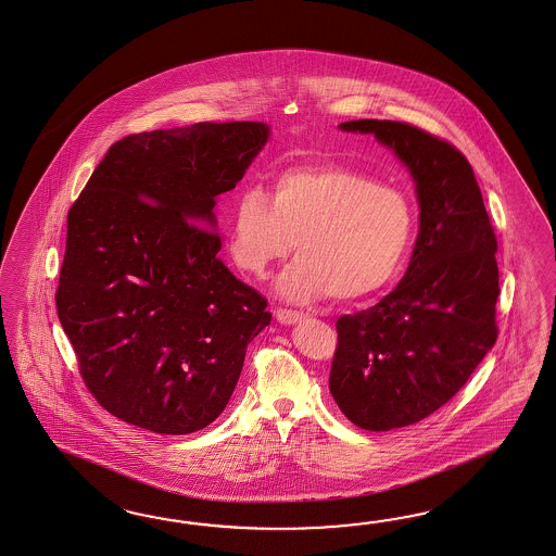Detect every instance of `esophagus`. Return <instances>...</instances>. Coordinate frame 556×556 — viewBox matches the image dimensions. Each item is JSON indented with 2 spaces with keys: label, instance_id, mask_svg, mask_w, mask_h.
Here are the masks:
<instances>
[{
  "label": "esophagus",
  "instance_id": "obj_1",
  "mask_svg": "<svg viewBox=\"0 0 556 556\" xmlns=\"http://www.w3.org/2000/svg\"><path fill=\"white\" fill-rule=\"evenodd\" d=\"M302 318H304V314L296 313V311H286V308H278L276 311V320L280 325H296Z\"/></svg>",
  "mask_w": 556,
  "mask_h": 556
}]
</instances>
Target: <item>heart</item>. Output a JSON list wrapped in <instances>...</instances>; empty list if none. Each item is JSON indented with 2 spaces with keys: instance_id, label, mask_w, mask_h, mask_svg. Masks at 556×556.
I'll list each match as a JSON object with an SVG mask.
<instances>
[{
  "instance_id": "obj_1",
  "label": "heart",
  "mask_w": 556,
  "mask_h": 556,
  "mask_svg": "<svg viewBox=\"0 0 556 556\" xmlns=\"http://www.w3.org/2000/svg\"><path fill=\"white\" fill-rule=\"evenodd\" d=\"M415 212L393 187L346 167L286 169L268 198L250 187L236 201L228 248L243 271L264 276L296 242L278 280L294 302L367 299L389 285L412 250Z\"/></svg>"
}]
</instances>
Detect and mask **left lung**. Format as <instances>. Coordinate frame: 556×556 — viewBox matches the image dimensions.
Instances as JSON below:
<instances>
[{
  "mask_svg": "<svg viewBox=\"0 0 556 556\" xmlns=\"http://www.w3.org/2000/svg\"><path fill=\"white\" fill-rule=\"evenodd\" d=\"M339 128L389 147L412 173L419 203L409 268L379 304L337 320L328 377L355 426L389 431L438 412L494 346L498 243L456 147L397 121L361 118Z\"/></svg>",
  "mask_w": 556,
  "mask_h": 556,
  "instance_id": "obj_1",
  "label": "left lung"
}]
</instances>
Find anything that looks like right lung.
Masks as SVG:
<instances>
[{
  "label": "right lung",
  "mask_w": 556,
  "mask_h": 556,
  "mask_svg": "<svg viewBox=\"0 0 556 556\" xmlns=\"http://www.w3.org/2000/svg\"><path fill=\"white\" fill-rule=\"evenodd\" d=\"M268 139L250 121L128 135L71 207L58 318L90 393L130 426H210L270 325L266 299L217 257L214 212Z\"/></svg>",
  "instance_id": "add662e5"
}]
</instances>
